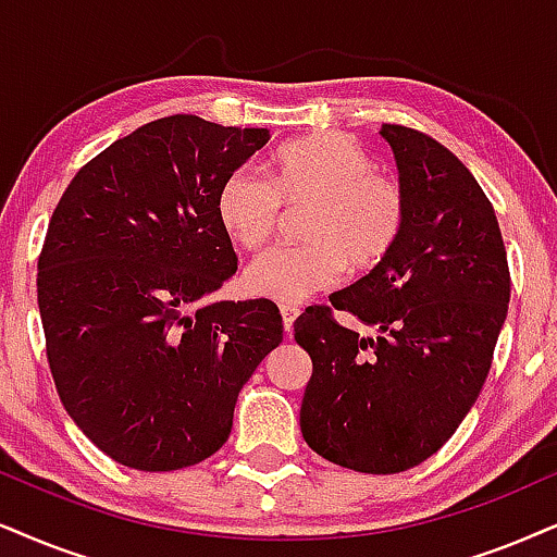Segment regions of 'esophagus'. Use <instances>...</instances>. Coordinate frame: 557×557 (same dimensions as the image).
I'll return each mask as SVG.
<instances>
[{
  "instance_id": "34e87169",
  "label": "esophagus",
  "mask_w": 557,
  "mask_h": 557,
  "mask_svg": "<svg viewBox=\"0 0 557 557\" xmlns=\"http://www.w3.org/2000/svg\"><path fill=\"white\" fill-rule=\"evenodd\" d=\"M280 315H283L285 334H290L295 319H298V315H300V308L298 306H280Z\"/></svg>"
}]
</instances>
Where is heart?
I'll return each mask as SVG.
<instances>
[{
  "label": "heart",
  "mask_w": 557,
  "mask_h": 557,
  "mask_svg": "<svg viewBox=\"0 0 557 557\" xmlns=\"http://www.w3.org/2000/svg\"><path fill=\"white\" fill-rule=\"evenodd\" d=\"M285 208L311 206L298 249H274L244 272L255 298L308 300L329 290L344 270L368 272L396 249L406 226V195L372 166L368 151L344 133H311L272 153L270 177L238 166L218 193V218L244 249L270 242Z\"/></svg>",
  "instance_id": "1"
}]
</instances>
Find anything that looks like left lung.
Here are the masks:
<instances>
[{
    "mask_svg": "<svg viewBox=\"0 0 557 557\" xmlns=\"http://www.w3.org/2000/svg\"><path fill=\"white\" fill-rule=\"evenodd\" d=\"M406 226L396 249L295 321L313 372L300 406L308 447L357 473H400L432 457L481 393L509 311V267L488 197L424 133L388 125Z\"/></svg>",
    "mask_w": 557,
    "mask_h": 557,
    "instance_id": "obj_1",
    "label": "left lung"
}]
</instances>
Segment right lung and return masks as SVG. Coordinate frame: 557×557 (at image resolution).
I'll return each instance as SVG.
<instances>
[{
	"instance_id": "right-lung-1",
	"label": "right lung",
	"mask_w": 557,
	"mask_h": 557,
	"mask_svg": "<svg viewBox=\"0 0 557 557\" xmlns=\"http://www.w3.org/2000/svg\"><path fill=\"white\" fill-rule=\"evenodd\" d=\"M267 140L161 117L79 169L53 210L38 259L48 364L74 424L121 466L166 473L218 453L283 342L272 300H210L236 272L218 193Z\"/></svg>"
}]
</instances>
